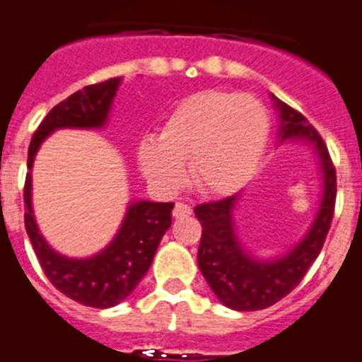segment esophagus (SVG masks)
<instances>
[{
  "label": "esophagus",
  "mask_w": 362,
  "mask_h": 362,
  "mask_svg": "<svg viewBox=\"0 0 362 362\" xmlns=\"http://www.w3.org/2000/svg\"><path fill=\"white\" fill-rule=\"evenodd\" d=\"M191 206H187V204L184 202H177L175 204V209H173V216L175 218H184V216H189L191 215Z\"/></svg>",
  "instance_id": "esophagus-1"
}]
</instances>
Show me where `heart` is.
<instances>
[{"label":"heart","mask_w":362,"mask_h":362,"mask_svg":"<svg viewBox=\"0 0 362 362\" xmlns=\"http://www.w3.org/2000/svg\"><path fill=\"white\" fill-rule=\"evenodd\" d=\"M269 116L250 94L206 89L194 93L165 116L158 138L138 146L144 175L162 189L184 180L189 162L191 182L200 193L229 194L259 169L268 146Z\"/></svg>","instance_id":"heart-1"}]
</instances>
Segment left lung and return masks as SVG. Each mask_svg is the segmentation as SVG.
<instances>
[{"instance_id": "1", "label": "left lung", "mask_w": 362, "mask_h": 362, "mask_svg": "<svg viewBox=\"0 0 362 362\" xmlns=\"http://www.w3.org/2000/svg\"><path fill=\"white\" fill-rule=\"evenodd\" d=\"M272 98L281 118V142L304 140L315 149L322 173V199L312 228L303 240L291 247L290 253L269 260L247 253L235 233L233 209L238 194L194 207V215L202 224L197 257L200 272L220 303L237 312L269 308L295 290L325 246L335 209L337 177L328 147L300 112L276 100L273 94Z\"/></svg>"}]
</instances>
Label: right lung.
<instances>
[{
  "instance_id": "add662e5",
  "label": "right lung",
  "mask_w": 362,
  "mask_h": 362,
  "mask_svg": "<svg viewBox=\"0 0 362 362\" xmlns=\"http://www.w3.org/2000/svg\"><path fill=\"white\" fill-rule=\"evenodd\" d=\"M122 78L87 86L50 109L29 146L25 178V229L43 273L69 298L90 308H112L133 293L155 259L163 233L171 226L173 202H131L120 229L105 250L87 259H69L47 244L33 213L30 169L42 142L56 129H100L105 125Z\"/></svg>"
}]
</instances>
